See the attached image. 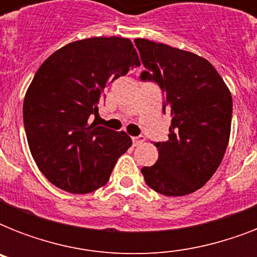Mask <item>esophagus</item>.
Masks as SVG:
<instances>
[{
    "label": "esophagus",
    "instance_id": "34e87169",
    "mask_svg": "<svg viewBox=\"0 0 257 257\" xmlns=\"http://www.w3.org/2000/svg\"><path fill=\"white\" fill-rule=\"evenodd\" d=\"M145 141V137L144 136H137V137H132V143H133V147H137V145L143 144Z\"/></svg>",
    "mask_w": 257,
    "mask_h": 257
}]
</instances>
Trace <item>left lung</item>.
<instances>
[{
  "instance_id": "obj_1",
  "label": "left lung",
  "mask_w": 257,
  "mask_h": 257,
  "mask_svg": "<svg viewBox=\"0 0 257 257\" xmlns=\"http://www.w3.org/2000/svg\"><path fill=\"white\" fill-rule=\"evenodd\" d=\"M135 44L147 69L141 80L160 85L163 110L172 117L169 139L156 143L159 160L141 173L161 195L193 193L223 161L231 135V92L204 57L147 38H136Z\"/></svg>"
}]
</instances>
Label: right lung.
Segmentation results:
<instances>
[{
  "label": "right lung",
  "mask_w": 257,
  "mask_h": 257,
  "mask_svg": "<svg viewBox=\"0 0 257 257\" xmlns=\"http://www.w3.org/2000/svg\"><path fill=\"white\" fill-rule=\"evenodd\" d=\"M140 65L132 41L112 36L70 42L38 68L24 100V125L30 153L53 185L81 195L108 183L132 140L88 118L98 114L105 86Z\"/></svg>",
  "instance_id": "obj_1"
}]
</instances>
